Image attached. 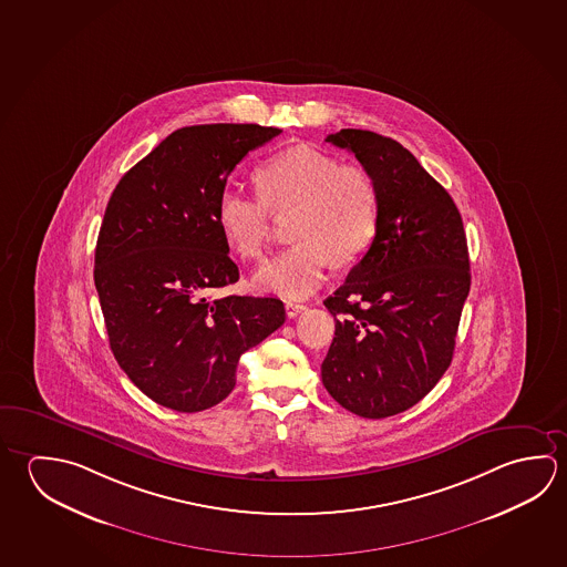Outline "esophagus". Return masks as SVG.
I'll use <instances>...</instances> for the list:
<instances>
[{
    "mask_svg": "<svg viewBox=\"0 0 567 567\" xmlns=\"http://www.w3.org/2000/svg\"><path fill=\"white\" fill-rule=\"evenodd\" d=\"M285 308H287V315L290 318L298 317L302 310H305V305L302 302H298V300H287L285 302Z\"/></svg>",
    "mask_w": 567,
    "mask_h": 567,
    "instance_id": "1",
    "label": "esophagus"
}]
</instances>
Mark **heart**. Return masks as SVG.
<instances>
[{"label": "heart", "instance_id": "obj_1", "mask_svg": "<svg viewBox=\"0 0 567 567\" xmlns=\"http://www.w3.org/2000/svg\"><path fill=\"white\" fill-rule=\"evenodd\" d=\"M260 193L227 183L217 199V220L230 247L245 259H262L269 249L272 210L295 209L298 243L272 257L255 272L260 290L300 298L315 292L337 257L358 259L378 229L380 190L362 165L340 161L310 147L295 145L260 165Z\"/></svg>", "mask_w": 567, "mask_h": 567}]
</instances>
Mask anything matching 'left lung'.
I'll return each mask as SVG.
<instances>
[{"instance_id":"obj_1","label":"left lung","mask_w":567,"mask_h":567,"mask_svg":"<svg viewBox=\"0 0 567 567\" xmlns=\"http://www.w3.org/2000/svg\"><path fill=\"white\" fill-rule=\"evenodd\" d=\"M327 141L372 173L380 215L367 255L324 300L337 330L322 384L352 414L394 416L426 396L454 357L470 292L466 233L447 190L398 141L362 130Z\"/></svg>"}]
</instances>
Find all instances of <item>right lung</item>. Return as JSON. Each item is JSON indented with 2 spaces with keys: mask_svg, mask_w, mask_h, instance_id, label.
I'll return each mask as SVG.
<instances>
[{
  "mask_svg": "<svg viewBox=\"0 0 567 567\" xmlns=\"http://www.w3.org/2000/svg\"><path fill=\"white\" fill-rule=\"evenodd\" d=\"M277 127L213 123L173 131L121 177L95 247V288L113 357L161 406L200 412L229 396L243 352L285 322L270 297H217L239 280L217 199Z\"/></svg>",
  "mask_w": 567,
  "mask_h": 567,
  "instance_id": "add662e5",
  "label": "right lung"
}]
</instances>
